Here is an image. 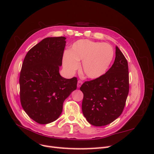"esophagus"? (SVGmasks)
<instances>
[{
  "instance_id": "esophagus-1",
  "label": "esophagus",
  "mask_w": 154,
  "mask_h": 154,
  "mask_svg": "<svg viewBox=\"0 0 154 154\" xmlns=\"http://www.w3.org/2000/svg\"><path fill=\"white\" fill-rule=\"evenodd\" d=\"M83 84V82L81 81V80H78V84H77V87H78V88H80L81 86H82V85Z\"/></svg>"
}]
</instances>
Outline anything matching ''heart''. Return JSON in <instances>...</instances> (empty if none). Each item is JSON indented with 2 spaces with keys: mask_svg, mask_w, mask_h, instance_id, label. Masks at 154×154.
Segmentation results:
<instances>
[{
  "mask_svg": "<svg viewBox=\"0 0 154 154\" xmlns=\"http://www.w3.org/2000/svg\"><path fill=\"white\" fill-rule=\"evenodd\" d=\"M114 57L112 48L108 44L89 40H80L74 43L69 52L65 53L63 63L66 71L72 74L82 61V70L85 76L96 79L105 73Z\"/></svg>",
  "mask_w": 154,
  "mask_h": 154,
  "instance_id": "obj_1",
  "label": "heart"
}]
</instances>
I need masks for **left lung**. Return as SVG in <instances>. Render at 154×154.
<instances>
[{"label": "left lung", "mask_w": 154, "mask_h": 154, "mask_svg": "<svg viewBox=\"0 0 154 154\" xmlns=\"http://www.w3.org/2000/svg\"><path fill=\"white\" fill-rule=\"evenodd\" d=\"M82 112L90 124L101 127L113 122L122 114L129 91L127 59L116 46V58L105 74L82 84Z\"/></svg>", "instance_id": "obj_1"}]
</instances>
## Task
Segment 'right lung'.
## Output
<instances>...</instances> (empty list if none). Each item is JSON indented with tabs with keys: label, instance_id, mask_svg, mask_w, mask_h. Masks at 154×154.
Returning <instances> with one entry per match:
<instances>
[{
	"label": "right lung",
	"instance_id": "obj_1",
	"mask_svg": "<svg viewBox=\"0 0 154 154\" xmlns=\"http://www.w3.org/2000/svg\"><path fill=\"white\" fill-rule=\"evenodd\" d=\"M66 39L64 36L43 39L27 52L22 63L21 105L29 117L39 124L57 120L65 100L76 89V78H64L59 72Z\"/></svg>",
	"mask_w": 154,
	"mask_h": 154
}]
</instances>
